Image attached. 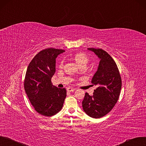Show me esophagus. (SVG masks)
<instances>
[{
	"instance_id": "obj_1",
	"label": "esophagus",
	"mask_w": 146,
	"mask_h": 146,
	"mask_svg": "<svg viewBox=\"0 0 146 146\" xmlns=\"http://www.w3.org/2000/svg\"><path fill=\"white\" fill-rule=\"evenodd\" d=\"M75 89L74 88H72V87H68V88H67V91L70 92H73L74 90H75Z\"/></svg>"
}]
</instances>
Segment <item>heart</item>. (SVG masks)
<instances>
[{
  "label": "heart",
  "mask_w": 146,
  "mask_h": 146,
  "mask_svg": "<svg viewBox=\"0 0 146 146\" xmlns=\"http://www.w3.org/2000/svg\"><path fill=\"white\" fill-rule=\"evenodd\" d=\"M74 59L76 62V63L80 66L82 65H86L88 63L89 58L87 56L83 53H78L74 55ZM63 65V61L62 60L60 62V67H62Z\"/></svg>",
  "instance_id": "heart-1"
}]
</instances>
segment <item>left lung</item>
Wrapping results in <instances>:
<instances>
[{
    "label": "left lung",
    "instance_id": "8db88e82",
    "mask_svg": "<svg viewBox=\"0 0 146 146\" xmlns=\"http://www.w3.org/2000/svg\"><path fill=\"white\" fill-rule=\"evenodd\" d=\"M88 50L94 52L101 60L92 80L93 85L98 87L92 96L86 93L82 105L87 115L99 119L108 114L117 102L121 79L117 65L107 52L101 48H89Z\"/></svg>",
    "mask_w": 146,
    "mask_h": 146
}]
</instances>
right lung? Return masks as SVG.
<instances>
[{"mask_svg":"<svg viewBox=\"0 0 146 146\" xmlns=\"http://www.w3.org/2000/svg\"><path fill=\"white\" fill-rule=\"evenodd\" d=\"M65 50L49 48L35 56L27 67L25 78V89L35 110L46 117L59 112L66 96V89L51 83L56 72V59Z\"/></svg>","mask_w":146,"mask_h":146,"instance_id":"add662e5","label":"right lung"}]
</instances>
